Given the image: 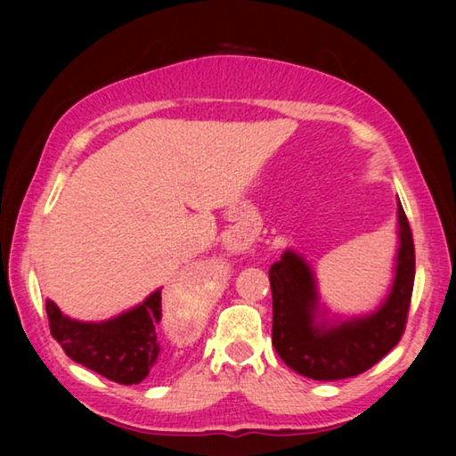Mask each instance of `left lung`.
I'll use <instances>...</instances> for the list:
<instances>
[{
	"instance_id": "obj_1",
	"label": "left lung",
	"mask_w": 456,
	"mask_h": 456,
	"mask_svg": "<svg viewBox=\"0 0 456 456\" xmlns=\"http://www.w3.org/2000/svg\"><path fill=\"white\" fill-rule=\"evenodd\" d=\"M400 251L396 280L384 305L368 318L338 328H315V285L310 267L293 251L269 267L273 297L272 342L291 370L314 380H344L380 362L400 342L414 288V241L403 205L398 203Z\"/></svg>"
}]
</instances>
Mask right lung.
Here are the masks:
<instances>
[{"instance_id":"add662e5","label":"right lung","mask_w":456,"mask_h":456,"mask_svg":"<svg viewBox=\"0 0 456 456\" xmlns=\"http://www.w3.org/2000/svg\"><path fill=\"white\" fill-rule=\"evenodd\" d=\"M50 334L74 362L118 384H138L149 376L159 356L157 323L163 318V297L154 291L142 305L102 323L74 322L45 302Z\"/></svg>"}]
</instances>
